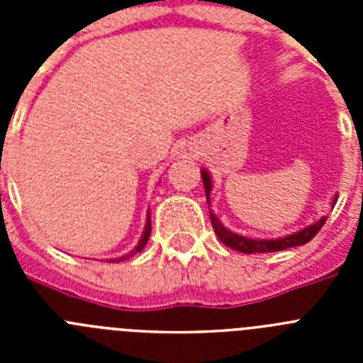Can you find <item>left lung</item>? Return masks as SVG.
I'll list each match as a JSON object with an SVG mask.
<instances>
[{"instance_id":"obj_1","label":"left lung","mask_w":363,"mask_h":363,"mask_svg":"<svg viewBox=\"0 0 363 363\" xmlns=\"http://www.w3.org/2000/svg\"><path fill=\"white\" fill-rule=\"evenodd\" d=\"M201 179H203V187H205V194H207V203H209V194H211V178L209 172L201 171ZM336 203V196L333 200V205ZM327 221V216H323L322 220H318L316 223L309 225L307 229H301L300 233L289 234V236H285V238H278V240H251L245 238V236H240L236 233H230L227 230L225 227L221 225L218 218L211 213V223L214 227V233L220 238V242L223 245L230 247L234 251L245 252V255H252V252H277V251H284V249H289V247H298L303 245V243L311 242V240L318 234V230L322 229L323 223Z\"/></svg>"}]
</instances>
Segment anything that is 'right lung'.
<instances>
[{
    "label": "right lung",
    "instance_id": "add662e5",
    "mask_svg": "<svg viewBox=\"0 0 363 363\" xmlns=\"http://www.w3.org/2000/svg\"><path fill=\"white\" fill-rule=\"evenodd\" d=\"M149 236H150V214H149V218H147L145 230H143V236H142V240H140V243H138L136 249H134L133 252H129V255H125V256H121V258H118V262H120V259H127V258H130V256H133V255H136V252L142 251L143 247L147 245V242H149ZM111 262H112V259H111ZM114 262H116V259H114Z\"/></svg>",
    "mask_w": 363,
    "mask_h": 363
}]
</instances>
